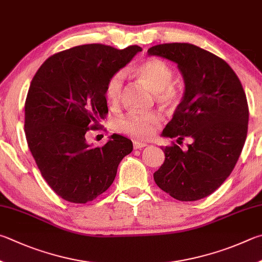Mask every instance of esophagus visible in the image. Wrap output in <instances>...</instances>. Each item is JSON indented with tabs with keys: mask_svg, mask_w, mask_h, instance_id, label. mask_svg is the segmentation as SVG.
<instances>
[{
	"mask_svg": "<svg viewBox=\"0 0 262 262\" xmlns=\"http://www.w3.org/2000/svg\"><path fill=\"white\" fill-rule=\"evenodd\" d=\"M133 146H134V149L137 150V149H142V147L146 146V143H144V142H140V141H134L133 142Z\"/></svg>",
	"mask_w": 262,
	"mask_h": 262,
	"instance_id": "esophagus-1",
	"label": "esophagus"
}]
</instances>
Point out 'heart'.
<instances>
[{
    "mask_svg": "<svg viewBox=\"0 0 262 262\" xmlns=\"http://www.w3.org/2000/svg\"><path fill=\"white\" fill-rule=\"evenodd\" d=\"M135 74L142 83L155 93L156 101L164 106L178 104L181 93L177 85L172 84L174 72L164 60L150 58L136 66ZM125 74L121 71L113 73L105 84V98L108 104L117 105L120 101ZM160 120V115L156 111L127 112L116 121V129L121 134L147 139L154 134L156 126Z\"/></svg>",
    "mask_w": 262,
    "mask_h": 262,
    "instance_id": "obj_1",
    "label": "heart"
}]
</instances>
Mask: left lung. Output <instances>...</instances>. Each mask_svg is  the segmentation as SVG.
Instances as JSON below:
<instances>
[{
  "instance_id": "1",
  "label": "left lung",
  "mask_w": 262,
  "mask_h": 262,
  "mask_svg": "<svg viewBox=\"0 0 262 262\" xmlns=\"http://www.w3.org/2000/svg\"><path fill=\"white\" fill-rule=\"evenodd\" d=\"M147 54L177 63L184 80L183 97L163 135L192 140L184 151L174 143L161 147L165 161L155 182L178 201L205 198L229 177L243 150L249 123L243 85L225 60L194 45H157Z\"/></svg>"
}]
</instances>
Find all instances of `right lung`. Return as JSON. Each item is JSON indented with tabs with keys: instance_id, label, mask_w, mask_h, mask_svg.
<instances>
[{
	"instance_id": "1",
	"label": "right lung",
	"mask_w": 262,
	"mask_h": 262,
	"mask_svg": "<svg viewBox=\"0 0 262 262\" xmlns=\"http://www.w3.org/2000/svg\"><path fill=\"white\" fill-rule=\"evenodd\" d=\"M139 46H78L49 57L33 78L25 102L27 144L42 177L65 201L92 202L110 188L130 140L113 134L105 145L85 140L107 115L105 84L126 66Z\"/></svg>"
}]
</instances>
